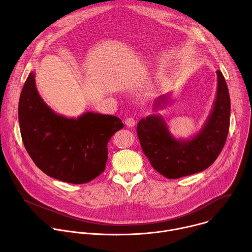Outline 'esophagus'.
I'll use <instances>...</instances> for the list:
<instances>
[{
	"mask_svg": "<svg viewBox=\"0 0 252 252\" xmlns=\"http://www.w3.org/2000/svg\"><path fill=\"white\" fill-rule=\"evenodd\" d=\"M125 124L128 126V127H134L136 125V120L132 117H129L125 120Z\"/></svg>",
	"mask_w": 252,
	"mask_h": 252,
	"instance_id": "1",
	"label": "esophagus"
}]
</instances>
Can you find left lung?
<instances>
[{"label": "left lung", "mask_w": 252, "mask_h": 252, "mask_svg": "<svg viewBox=\"0 0 252 252\" xmlns=\"http://www.w3.org/2000/svg\"><path fill=\"white\" fill-rule=\"evenodd\" d=\"M218 87L213 108L200 130L189 139L175 138L160 114L139 121L137 134L152 167L168 179H178L208 169L219 157L229 129L230 98L222 73L218 70ZM171 94L155 100L154 111L171 103Z\"/></svg>", "instance_id": "obj_1"}]
</instances>
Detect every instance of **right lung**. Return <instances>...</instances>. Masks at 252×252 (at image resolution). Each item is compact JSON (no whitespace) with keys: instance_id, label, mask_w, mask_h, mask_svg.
<instances>
[{"instance_id":"1","label":"right lung","mask_w":252,"mask_h":252,"mask_svg":"<svg viewBox=\"0 0 252 252\" xmlns=\"http://www.w3.org/2000/svg\"><path fill=\"white\" fill-rule=\"evenodd\" d=\"M29 74L19 101L22 139L34 164L47 176L85 184L101 174L108 159L107 144L124 127L112 115L85 112L77 118L56 113L40 97Z\"/></svg>"}]
</instances>
